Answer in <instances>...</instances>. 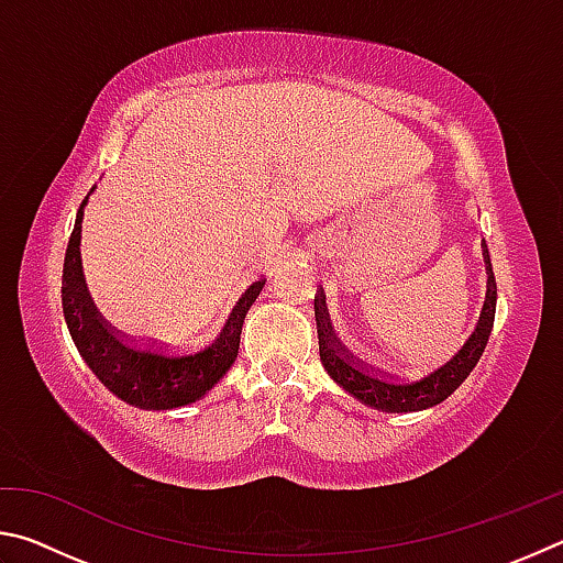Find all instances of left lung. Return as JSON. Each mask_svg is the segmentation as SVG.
<instances>
[{
    "mask_svg": "<svg viewBox=\"0 0 563 563\" xmlns=\"http://www.w3.org/2000/svg\"><path fill=\"white\" fill-rule=\"evenodd\" d=\"M484 261H487V298H484L479 320L466 338L464 345L454 352V355L444 362V365L434 367L419 379H393L387 375H379L375 369L360 365L357 360L350 357V352L340 345L335 332L330 325V316L325 310V300L316 295V320H318V345H320V360L330 377L335 379L342 389L355 395L365 405H373L377 409H387V412H409V409H422L442 402L450 397L456 387L464 383V377L472 373L476 360L482 357L484 347H487L489 332L494 328V310H497V280L492 273L489 251L484 245Z\"/></svg>",
    "mask_w": 563,
    "mask_h": 563,
    "instance_id": "obj_1",
    "label": "left lung"
}]
</instances>
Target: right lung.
<instances>
[{"label":"right lung","mask_w":563,"mask_h":563,"mask_svg":"<svg viewBox=\"0 0 563 563\" xmlns=\"http://www.w3.org/2000/svg\"><path fill=\"white\" fill-rule=\"evenodd\" d=\"M87 198L76 213L62 278L64 318L76 350L87 360L91 373L123 402L144 409H174L196 402L235 362L245 312L258 298L265 280H255L241 295L218 338L198 350H164L154 342H139L121 335L99 316L81 273L79 245Z\"/></svg>","instance_id":"right-lung-1"}]
</instances>
